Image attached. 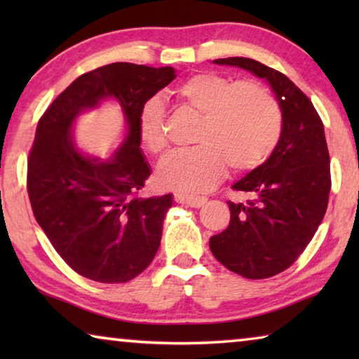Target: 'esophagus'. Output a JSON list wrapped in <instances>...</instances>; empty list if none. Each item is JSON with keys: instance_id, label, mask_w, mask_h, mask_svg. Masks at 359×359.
Returning <instances> with one entry per match:
<instances>
[{"instance_id": "esophagus-1", "label": "esophagus", "mask_w": 359, "mask_h": 359, "mask_svg": "<svg viewBox=\"0 0 359 359\" xmlns=\"http://www.w3.org/2000/svg\"><path fill=\"white\" fill-rule=\"evenodd\" d=\"M175 203L179 204H185V205H190V208H203V205L205 204V201L208 199L203 198V196H185V194H175L174 196Z\"/></svg>"}]
</instances>
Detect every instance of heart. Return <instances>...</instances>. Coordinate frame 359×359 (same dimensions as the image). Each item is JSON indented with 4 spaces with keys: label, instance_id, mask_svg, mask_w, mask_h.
<instances>
[{
    "label": "heart",
    "instance_id": "heart-1",
    "mask_svg": "<svg viewBox=\"0 0 359 359\" xmlns=\"http://www.w3.org/2000/svg\"><path fill=\"white\" fill-rule=\"evenodd\" d=\"M175 96L203 115V121L194 137L198 147L175 151L158 169V182L169 190L184 194L209 190L226 172L228 163L236 171L258 166L280 137V106L255 81L233 82L215 72H198L177 85ZM165 117L160 98H150L139 114V137L151 154H161L168 145Z\"/></svg>",
    "mask_w": 359,
    "mask_h": 359
}]
</instances>
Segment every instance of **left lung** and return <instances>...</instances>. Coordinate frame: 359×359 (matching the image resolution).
Wrapping results in <instances>:
<instances>
[{"label": "left lung", "mask_w": 359, "mask_h": 359, "mask_svg": "<svg viewBox=\"0 0 359 359\" xmlns=\"http://www.w3.org/2000/svg\"><path fill=\"white\" fill-rule=\"evenodd\" d=\"M264 79L282 112L271 156L233 185L245 203L228 201V228L209 241L220 263L245 278H267L290 267L312 241L327 208L330 154L323 123L311 100L290 79L252 58L214 60Z\"/></svg>", "instance_id": "left-lung-1"}]
</instances>
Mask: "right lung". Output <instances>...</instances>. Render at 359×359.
<instances>
[{
	"mask_svg": "<svg viewBox=\"0 0 359 359\" xmlns=\"http://www.w3.org/2000/svg\"><path fill=\"white\" fill-rule=\"evenodd\" d=\"M175 79L171 66L111 63L82 74L48 106L28 158V196L36 222L77 274L125 283L155 258L172 194L141 198L150 175L137 118L142 106ZM107 100L121 106L126 133L107 158L74 142L82 113Z\"/></svg>",
	"mask_w": 359,
	"mask_h": 359,
	"instance_id": "obj_1",
	"label": "right lung"
}]
</instances>
